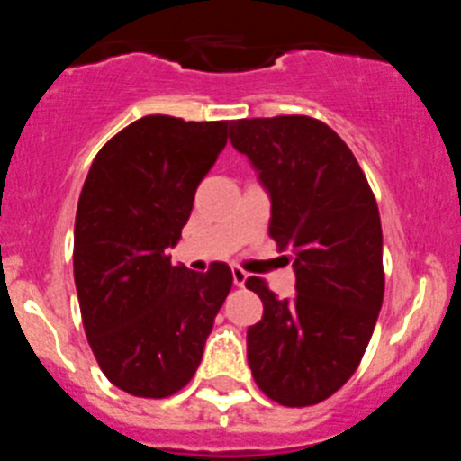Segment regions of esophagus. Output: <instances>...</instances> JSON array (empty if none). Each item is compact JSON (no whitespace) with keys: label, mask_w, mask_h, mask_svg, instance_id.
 <instances>
[{"label":"esophagus","mask_w":461,"mask_h":461,"mask_svg":"<svg viewBox=\"0 0 461 461\" xmlns=\"http://www.w3.org/2000/svg\"><path fill=\"white\" fill-rule=\"evenodd\" d=\"M247 272L242 270V267H233V284L235 286H244V284H247Z\"/></svg>","instance_id":"34e87169"}]
</instances>
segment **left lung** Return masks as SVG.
I'll return each instance as SVG.
<instances>
[{
	"label": "left lung",
	"mask_w": 461,
	"mask_h": 461,
	"mask_svg": "<svg viewBox=\"0 0 461 461\" xmlns=\"http://www.w3.org/2000/svg\"><path fill=\"white\" fill-rule=\"evenodd\" d=\"M270 195V235L293 254L295 295L247 279L263 319L247 330L254 381L276 404H319L360 365L383 304V233L367 177L328 124L304 115L230 124Z\"/></svg>",
	"instance_id": "obj_1"
}]
</instances>
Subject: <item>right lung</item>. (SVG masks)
I'll use <instances>...</instances> for the list:
<instances>
[{"mask_svg":"<svg viewBox=\"0 0 461 461\" xmlns=\"http://www.w3.org/2000/svg\"><path fill=\"white\" fill-rule=\"evenodd\" d=\"M230 122L148 115L94 157L73 230V279L101 372L133 397L182 390L233 286L226 263L173 266L194 195Z\"/></svg>","mask_w":461,"mask_h":461,"instance_id":"right-lung-1","label":"right lung"}]
</instances>
